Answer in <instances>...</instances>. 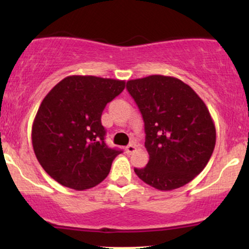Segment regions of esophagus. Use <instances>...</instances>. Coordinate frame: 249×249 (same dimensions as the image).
I'll use <instances>...</instances> for the list:
<instances>
[{
	"instance_id": "esophagus-1",
	"label": "esophagus",
	"mask_w": 249,
	"mask_h": 249,
	"mask_svg": "<svg viewBox=\"0 0 249 249\" xmlns=\"http://www.w3.org/2000/svg\"><path fill=\"white\" fill-rule=\"evenodd\" d=\"M125 150H126V153H127V154L133 153L134 151H136V145H134V144H130V145H127V146H126V148H125Z\"/></svg>"
}]
</instances>
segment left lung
I'll return each mask as SVG.
<instances>
[{
	"label": "left lung",
	"instance_id": "left-lung-1",
	"mask_svg": "<svg viewBox=\"0 0 249 249\" xmlns=\"http://www.w3.org/2000/svg\"><path fill=\"white\" fill-rule=\"evenodd\" d=\"M126 89L145 125L150 160L134 172L159 191L179 188L204 170L215 146L210 111L190 85L176 77L131 79Z\"/></svg>",
	"mask_w": 249,
	"mask_h": 249
}]
</instances>
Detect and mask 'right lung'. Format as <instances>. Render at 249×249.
Listing matches in <instances>:
<instances>
[{"label": "right lung", "instance_id": "obj_1", "mask_svg": "<svg viewBox=\"0 0 249 249\" xmlns=\"http://www.w3.org/2000/svg\"><path fill=\"white\" fill-rule=\"evenodd\" d=\"M125 81L68 76L44 97L31 128L34 152L53 180L76 191L107 177L121 150L105 144L103 110L124 90Z\"/></svg>", "mask_w": 249, "mask_h": 249}]
</instances>
